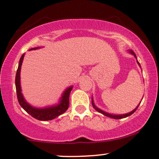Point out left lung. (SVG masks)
<instances>
[{"mask_svg":"<svg viewBox=\"0 0 159 159\" xmlns=\"http://www.w3.org/2000/svg\"><path fill=\"white\" fill-rule=\"evenodd\" d=\"M130 52L132 53V54H134V56L135 57H136V55L135 54H134V52H132V51H130ZM137 58V57H136ZM138 64L140 65V63H138ZM92 105H93V107L95 109H96V111H98V112H99V113H101V114H102L103 115H105V116H108V117H111V118H113V119H116V120H117V119H122V118H125V117H127V116H130V115H132L133 113L134 112V111H135L136 110H137V108H138V106H139V105H138V107H136L135 109H134V111H132V112H130V113H129V114H123V115H113V114H107V113H106V112H105V111H102V110H100L99 108H98V107H96V106H95V105H94V103H93V99H92Z\"/></svg>","mask_w":159,"mask_h":159,"instance_id":"8db88e82","label":"left lung"}]
</instances>
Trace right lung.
<instances>
[{"mask_svg":"<svg viewBox=\"0 0 159 159\" xmlns=\"http://www.w3.org/2000/svg\"><path fill=\"white\" fill-rule=\"evenodd\" d=\"M39 48H31L36 49ZM24 56L25 54H22L20 58L19 67H18L17 72H16V93H17L18 101L23 109L26 112L28 113L30 116L35 118L36 120H43V121H47V120H52L59 115L65 112L68 109L69 105V93H70L71 90H72V87L67 88L64 93H63V96H62L61 102L58 104L57 105L54 107H46V108H35V107L30 106L28 103L24 98L22 93H21V85H20V71H21V66L22 64V61L24 59Z\"/></svg>","mask_w":159,"mask_h":159,"instance_id":"obj_1","label":"right lung"}]
</instances>
